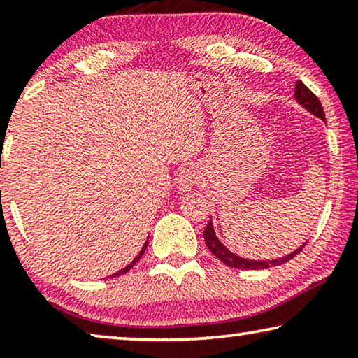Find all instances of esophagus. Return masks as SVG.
Masks as SVG:
<instances>
[{"instance_id": "obj_1", "label": "esophagus", "mask_w": 358, "mask_h": 358, "mask_svg": "<svg viewBox=\"0 0 358 358\" xmlns=\"http://www.w3.org/2000/svg\"><path fill=\"white\" fill-rule=\"evenodd\" d=\"M199 181H201V175H199L197 169L192 166L181 167L177 173V187L181 192L191 191Z\"/></svg>"}]
</instances>
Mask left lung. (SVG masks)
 <instances>
[{"mask_svg": "<svg viewBox=\"0 0 358 358\" xmlns=\"http://www.w3.org/2000/svg\"><path fill=\"white\" fill-rule=\"evenodd\" d=\"M294 98L296 99V102L301 107H305L308 112L313 113L314 117L320 118L322 121H325V113H324V108L322 104H320V101L317 99V96L314 94L310 88L306 87L305 83L301 80H299L295 83V93H294ZM203 238H205V243H207L208 250L215 254V256L221 260L222 264H226L227 266H234V268H240V270H264V268H270V266H276V265H281V264H286L287 260L294 259L296 254H300V251L305 248L306 243H303L299 250H295L294 252L287 254V256H284L281 259H275V260H248L243 259L240 256H235L234 252H230L226 246H224L217 237L215 235V230H213V222L211 220L208 221L207 227H205V232H203Z\"/></svg>", "mask_w": 358, "mask_h": 358, "instance_id": "1", "label": "left lung"}]
</instances>
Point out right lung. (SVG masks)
Returning a JSON list of instances; mask_svg holds the SVG:
<instances>
[{"label":"right lung","instance_id":"obj_1","mask_svg":"<svg viewBox=\"0 0 358 358\" xmlns=\"http://www.w3.org/2000/svg\"><path fill=\"white\" fill-rule=\"evenodd\" d=\"M147 246H148V241H145V245H143V248H142V250H141V252H138L137 254V256H136V259L134 260H132V262L128 265V266H124V268L123 270H120V271H117V273H113L112 275V278H115V276H120V275H124L126 273V271H129L131 268H132V266H134L137 262H138V259H141L142 256H143V252H145V250H147Z\"/></svg>","mask_w":358,"mask_h":358}]
</instances>
